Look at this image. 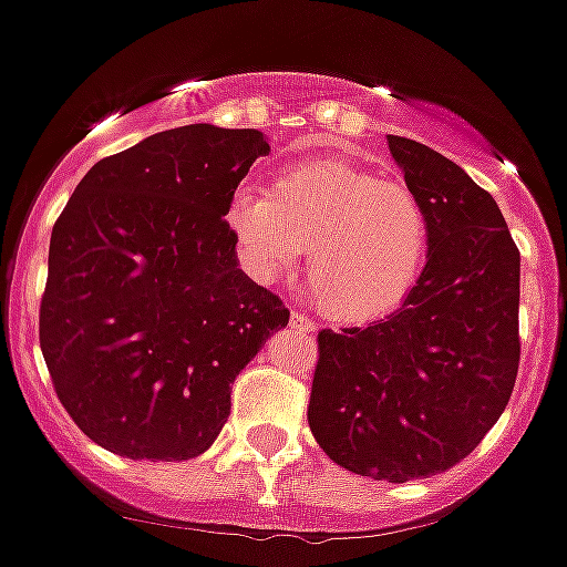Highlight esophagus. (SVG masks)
Returning a JSON list of instances; mask_svg holds the SVG:
<instances>
[{
  "mask_svg": "<svg viewBox=\"0 0 567 567\" xmlns=\"http://www.w3.org/2000/svg\"><path fill=\"white\" fill-rule=\"evenodd\" d=\"M289 324H291V328H295V330H300V333H311V330H317V324H313L311 319L306 317V313H297V311H291Z\"/></svg>",
  "mask_w": 567,
  "mask_h": 567,
  "instance_id": "esophagus-1",
  "label": "esophagus"
}]
</instances>
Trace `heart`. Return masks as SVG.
Segmentation results:
<instances>
[{
  "label": "heart",
  "instance_id": "heart-1",
  "mask_svg": "<svg viewBox=\"0 0 567 567\" xmlns=\"http://www.w3.org/2000/svg\"><path fill=\"white\" fill-rule=\"evenodd\" d=\"M226 220L245 270L261 284L289 278L308 248V286L336 322L394 313L422 281L430 254L419 195L341 159L289 167L270 195L237 189Z\"/></svg>",
  "mask_w": 567,
  "mask_h": 567
}]
</instances>
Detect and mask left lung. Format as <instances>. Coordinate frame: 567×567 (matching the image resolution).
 <instances>
[{"instance_id":"1","label":"left lung","mask_w":567,"mask_h":567,"mask_svg":"<svg viewBox=\"0 0 567 567\" xmlns=\"http://www.w3.org/2000/svg\"><path fill=\"white\" fill-rule=\"evenodd\" d=\"M389 151L427 209V265L394 313L319 333L308 424L347 472L408 482L472 455L507 408L520 256L496 200L463 167L396 134Z\"/></svg>"}]
</instances>
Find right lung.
<instances>
[{"label":"right lung","instance_id":"add662e5","mask_svg":"<svg viewBox=\"0 0 567 567\" xmlns=\"http://www.w3.org/2000/svg\"><path fill=\"white\" fill-rule=\"evenodd\" d=\"M259 128H167L95 162L49 243L41 350L76 427L128 461L215 444L231 383L289 311L239 270L228 204Z\"/></svg>","mask_w":567,"mask_h":567}]
</instances>
